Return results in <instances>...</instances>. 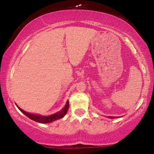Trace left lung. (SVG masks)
Returning <instances> with one entry per match:
<instances>
[{"label": "left lung", "instance_id": "obj_1", "mask_svg": "<svg viewBox=\"0 0 154 154\" xmlns=\"http://www.w3.org/2000/svg\"><path fill=\"white\" fill-rule=\"evenodd\" d=\"M109 118H111V119H113V118H115V117H114V116H109Z\"/></svg>", "mask_w": 154, "mask_h": 154}]
</instances>
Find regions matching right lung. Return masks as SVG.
<instances>
[{
	"label": "right lung",
	"instance_id": "1",
	"mask_svg": "<svg viewBox=\"0 0 154 154\" xmlns=\"http://www.w3.org/2000/svg\"><path fill=\"white\" fill-rule=\"evenodd\" d=\"M69 101L67 100L65 106L63 107L61 111H59V112L55 113V114H51V115H50V116H47L40 115V114H29V113H28L25 111L22 110V109H21V108H19V106H17V107H18V109L21 111H22L24 115H26L30 119L33 120V121L37 122H39V123L46 124V123L52 122L56 121V120L63 118V116L66 115L67 111H68V109H69Z\"/></svg>",
	"mask_w": 154,
	"mask_h": 154
}]
</instances>
